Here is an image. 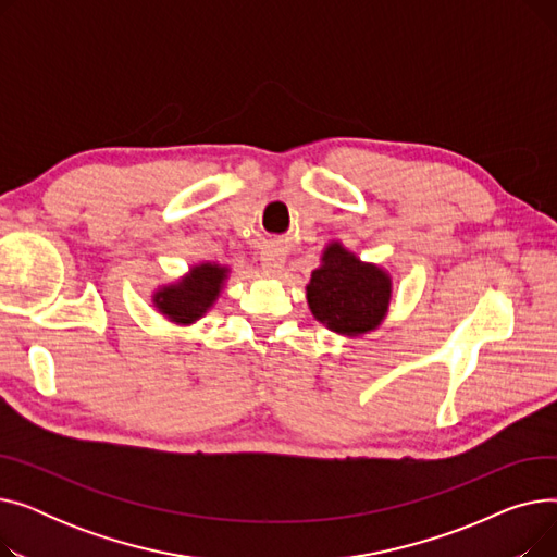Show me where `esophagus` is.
<instances>
[{
    "instance_id": "1",
    "label": "esophagus",
    "mask_w": 557,
    "mask_h": 557,
    "mask_svg": "<svg viewBox=\"0 0 557 557\" xmlns=\"http://www.w3.org/2000/svg\"><path fill=\"white\" fill-rule=\"evenodd\" d=\"M261 269L267 271V273H271V275H277L284 269V252L277 250V248L263 250V255H261Z\"/></svg>"
}]
</instances>
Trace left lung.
<instances>
[{
	"label": "left lung",
	"instance_id": "left-lung-1",
	"mask_svg": "<svg viewBox=\"0 0 557 557\" xmlns=\"http://www.w3.org/2000/svg\"><path fill=\"white\" fill-rule=\"evenodd\" d=\"M307 300L315 320L332 332L359 336L374 330L386 315L391 277L347 252L341 244H332L320 269L311 273Z\"/></svg>",
	"mask_w": 557,
	"mask_h": 557
}]
</instances>
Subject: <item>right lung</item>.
<instances>
[{"label":"right lung","mask_w":557,"mask_h":557,"mask_svg":"<svg viewBox=\"0 0 557 557\" xmlns=\"http://www.w3.org/2000/svg\"><path fill=\"white\" fill-rule=\"evenodd\" d=\"M225 277V267L200 263V267H194L189 275L183 277L178 284H171L158 290L153 302L164 315L173 320V323L189 325L214 305Z\"/></svg>","instance_id":"obj_1"}]
</instances>
